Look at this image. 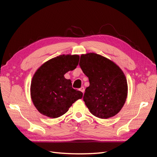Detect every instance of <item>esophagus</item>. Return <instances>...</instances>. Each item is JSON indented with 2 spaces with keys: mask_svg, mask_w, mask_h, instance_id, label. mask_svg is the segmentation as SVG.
<instances>
[{
  "mask_svg": "<svg viewBox=\"0 0 157 157\" xmlns=\"http://www.w3.org/2000/svg\"><path fill=\"white\" fill-rule=\"evenodd\" d=\"M79 90H80L82 92L84 93V91H85V88H84V86H82V87H81L80 88H79Z\"/></svg>",
  "mask_w": 157,
  "mask_h": 157,
  "instance_id": "obj_1",
  "label": "esophagus"
}]
</instances>
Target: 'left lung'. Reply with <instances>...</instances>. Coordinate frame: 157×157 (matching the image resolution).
<instances>
[{
    "mask_svg": "<svg viewBox=\"0 0 157 157\" xmlns=\"http://www.w3.org/2000/svg\"><path fill=\"white\" fill-rule=\"evenodd\" d=\"M79 66L90 82L83 99L90 113L101 119L117 114L128 94V84L121 69L95 53L82 55Z\"/></svg>",
    "mask_w": 157,
    "mask_h": 157,
    "instance_id": "obj_1",
    "label": "left lung"
}]
</instances>
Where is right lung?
Instances as JSON below:
<instances>
[{"label":"right lung","instance_id":"right-lung-1","mask_svg":"<svg viewBox=\"0 0 157 157\" xmlns=\"http://www.w3.org/2000/svg\"><path fill=\"white\" fill-rule=\"evenodd\" d=\"M78 55H60L40 67L31 83L32 102L38 111L51 118H57L67 112L83 93L72 88L71 81L64 75L78 66Z\"/></svg>","mask_w":157,"mask_h":157}]
</instances>
